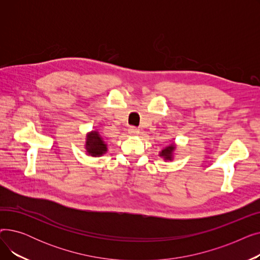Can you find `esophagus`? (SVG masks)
Segmentation results:
<instances>
[{"label": "esophagus", "instance_id": "esophagus-1", "mask_svg": "<svg viewBox=\"0 0 260 260\" xmlns=\"http://www.w3.org/2000/svg\"><path fill=\"white\" fill-rule=\"evenodd\" d=\"M139 132H140V129H139V128H137L136 126H131V127L128 128V133H129V135H138V134H139Z\"/></svg>", "mask_w": 260, "mask_h": 260}]
</instances>
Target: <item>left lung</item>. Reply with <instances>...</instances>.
Here are the masks:
<instances>
[{"label":"left lung","mask_w":260,"mask_h":260,"mask_svg":"<svg viewBox=\"0 0 260 260\" xmlns=\"http://www.w3.org/2000/svg\"><path fill=\"white\" fill-rule=\"evenodd\" d=\"M174 149H175V145L171 144L170 146H168V147H166L165 149H163V151L160 153V156L161 157H165L166 160H172Z\"/></svg>","instance_id":"8db88e82"}]
</instances>
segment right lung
<instances>
[{
  "mask_svg": "<svg viewBox=\"0 0 260 260\" xmlns=\"http://www.w3.org/2000/svg\"><path fill=\"white\" fill-rule=\"evenodd\" d=\"M86 149L87 153L92 157H97L105 154L107 151L106 144L104 143L101 136L98 132H91L87 135L86 139Z\"/></svg>",
  "mask_w": 260,
  "mask_h": 260,
  "instance_id": "right-lung-1",
  "label": "right lung"
}]
</instances>
